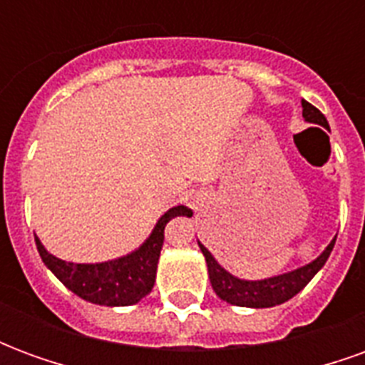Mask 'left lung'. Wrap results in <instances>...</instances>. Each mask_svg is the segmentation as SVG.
<instances>
[{
    "mask_svg": "<svg viewBox=\"0 0 365 365\" xmlns=\"http://www.w3.org/2000/svg\"><path fill=\"white\" fill-rule=\"evenodd\" d=\"M301 105H303V119L307 123L329 128L327 117L314 105H311L305 99L301 101ZM334 242H336V237L330 240V245L313 262H309V264L297 269H291V272H285V274L279 275H272V277H264V279H240V277L232 275L222 268L221 264L215 260L213 254L209 252L205 246L197 240L199 248L205 256L209 279H211L215 293L230 305L252 307V309L282 305L285 301H289L291 297H295L299 291L313 279L317 272L327 264L330 252L334 248Z\"/></svg>",
    "mask_w": 365,
    "mask_h": 365,
    "instance_id": "1",
    "label": "left lung"
}]
</instances>
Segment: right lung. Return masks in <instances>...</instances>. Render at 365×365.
<instances>
[{
	"mask_svg": "<svg viewBox=\"0 0 365 365\" xmlns=\"http://www.w3.org/2000/svg\"><path fill=\"white\" fill-rule=\"evenodd\" d=\"M178 215H191V211L183 205L172 207L160 217L143 245L115 260L96 262V264L66 262L52 256L38 240V237H35L36 250L41 254L44 266L78 297L96 305H135L154 287L160 250L164 245V229Z\"/></svg>",
	"mask_w": 365,
	"mask_h": 365,
	"instance_id": "add662e5",
	"label": "right lung"
}]
</instances>
